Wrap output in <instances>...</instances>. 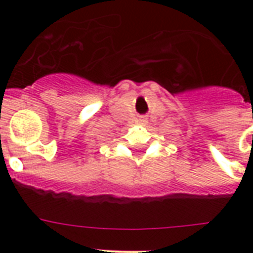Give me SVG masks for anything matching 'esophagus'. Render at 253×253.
<instances>
[{"instance_id": "1", "label": "esophagus", "mask_w": 253, "mask_h": 253, "mask_svg": "<svg viewBox=\"0 0 253 253\" xmlns=\"http://www.w3.org/2000/svg\"><path fill=\"white\" fill-rule=\"evenodd\" d=\"M147 122H148V121H147V117H144V115L139 118V123H140V125H146Z\"/></svg>"}]
</instances>
